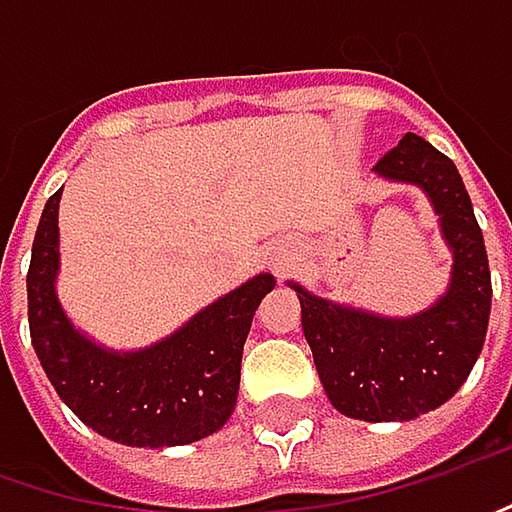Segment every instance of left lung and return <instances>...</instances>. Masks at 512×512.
I'll use <instances>...</instances> for the list:
<instances>
[{
  "label": "left lung",
  "mask_w": 512,
  "mask_h": 512,
  "mask_svg": "<svg viewBox=\"0 0 512 512\" xmlns=\"http://www.w3.org/2000/svg\"><path fill=\"white\" fill-rule=\"evenodd\" d=\"M376 171L417 183L440 212L455 250L449 294L408 320L341 309L297 288L303 332L332 405L352 420H414L452 399L472 373L490 323L493 279L481 227L455 163L405 133Z\"/></svg>",
  "instance_id": "left-lung-1"
}]
</instances>
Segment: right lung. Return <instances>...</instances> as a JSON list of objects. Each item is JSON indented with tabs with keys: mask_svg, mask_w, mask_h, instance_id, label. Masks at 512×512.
I'll list each match as a JSON object with an SVG mask.
<instances>
[{
	"mask_svg": "<svg viewBox=\"0 0 512 512\" xmlns=\"http://www.w3.org/2000/svg\"><path fill=\"white\" fill-rule=\"evenodd\" d=\"M57 203L60 192L40 215L25 276L31 344L57 396L92 431L125 446H186L215 434L233 414L241 349L274 276L250 279L157 347L104 352L72 329L55 297Z\"/></svg>",
	"mask_w": 512,
	"mask_h": 512,
	"instance_id": "1",
	"label": "right lung"
}]
</instances>
